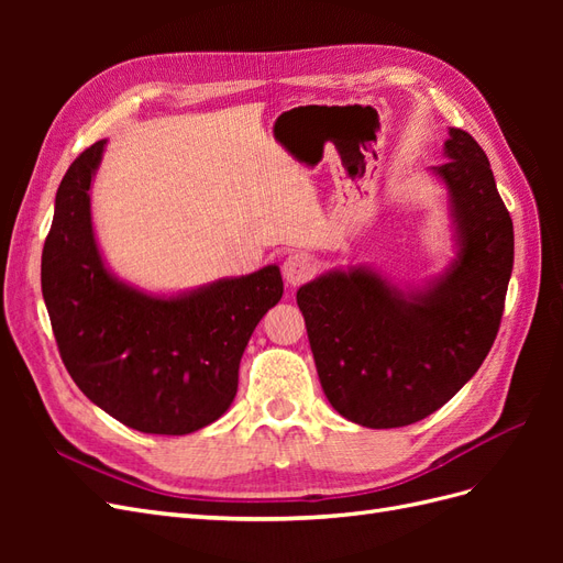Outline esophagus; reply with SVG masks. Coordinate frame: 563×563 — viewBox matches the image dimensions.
I'll list each match as a JSON object with an SVG mask.
<instances>
[{"label":"esophagus","mask_w":563,"mask_h":563,"mask_svg":"<svg viewBox=\"0 0 563 563\" xmlns=\"http://www.w3.org/2000/svg\"><path fill=\"white\" fill-rule=\"evenodd\" d=\"M284 279L286 284L291 286H300L308 279H312L314 275V261L310 258L308 253H294L288 255V258L284 261Z\"/></svg>","instance_id":"obj_1"}]
</instances>
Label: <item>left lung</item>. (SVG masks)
Listing matches in <instances>:
<instances>
[{"label":"left lung","instance_id":"8db88e82","mask_svg":"<svg viewBox=\"0 0 563 563\" xmlns=\"http://www.w3.org/2000/svg\"><path fill=\"white\" fill-rule=\"evenodd\" d=\"M446 183L457 255L424 291H401L364 267L327 272L298 288L323 395L364 428L418 422L444 406L479 366L498 335L515 265L512 218L486 152L451 129Z\"/></svg>","mask_w":563,"mask_h":563}]
</instances>
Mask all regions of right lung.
<instances>
[{"label": "right lung", "instance_id": "add662e5", "mask_svg": "<svg viewBox=\"0 0 563 563\" xmlns=\"http://www.w3.org/2000/svg\"><path fill=\"white\" fill-rule=\"evenodd\" d=\"M106 141L70 164L42 251L60 360L106 413L145 434H190L223 416L249 338L284 294L277 265L159 298L114 279L93 236L91 178Z\"/></svg>", "mask_w": 563, "mask_h": 563}]
</instances>
